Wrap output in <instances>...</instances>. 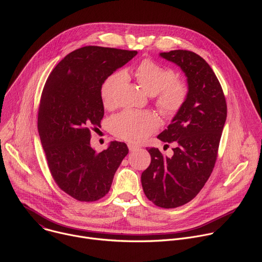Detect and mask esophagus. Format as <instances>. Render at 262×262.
<instances>
[{
  "label": "esophagus",
  "instance_id": "34e87169",
  "mask_svg": "<svg viewBox=\"0 0 262 262\" xmlns=\"http://www.w3.org/2000/svg\"><path fill=\"white\" fill-rule=\"evenodd\" d=\"M127 146H128V149H129L130 151H135V150H138V149L140 148L138 145H135V144H130V143H129Z\"/></svg>",
  "mask_w": 262,
  "mask_h": 262
}]
</instances>
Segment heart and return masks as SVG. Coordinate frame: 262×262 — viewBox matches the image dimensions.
Wrapping results in <instances>:
<instances>
[{"instance_id": "1", "label": "heart", "mask_w": 262, "mask_h": 262, "mask_svg": "<svg viewBox=\"0 0 262 262\" xmlns=\"http://www.w3.org/2000/svg\"><path fill=\"white\" fill-rule=\"evenodd\" d=\"M133 76L147 94H157V105L164 115L176 113L188 93L184 83L174 80L175 73L172 69L151 60L142 61L134 70ZM124 82L125 73L123 72L112 74L103 82L100 94L105 106L113 104L115 94ZM111 127L118 138L140 142L159 128V121L149 112L124 111L112 118Z\"/></svg>"}]
</instances>
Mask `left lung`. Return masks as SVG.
Returning a JSON list of instances; mask_svg holds the SVG:
<instances>
[{
  "label": "left lung",
  "mask_w": 262,
  "mask_h": 262,
  "mask_svg": "<svg viewBox=\"0 0 262 262\" xmlns=\"http://www.w3.org/2000/svg\"><path fill=\"white\" fill-rule=\"evenodd\" d=\"M176 64L188 83L186 97L167 129L158 138L174 143L173 156L148 149L151 163L142 173L146 197L164 208L181 206L194 199L209 178L215 164L227 105L211 67L199 55L183 50L160 53Z\"/></svg>",
  "instance_id": "1"
}]
</instances>
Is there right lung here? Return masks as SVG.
Here are the masks:
<instances>
[{
  "mask_svg": "<svg viewBox=\"0 0 262 262\" xmlns=\"http://www.w3.org/2000/svg\"><path fill=\"white\" fill-rule=\"evenodd\" d=\"M137 51L84 47L68 54L45 85L38 133L50 171L66 194L79 201H96L111 189L114 175L128 154L125 143L110 142L96 152L90 144L104 110L103 82L125 65Z\"/></svg>",
  "mask_w": 262,
  "mask_h": 262,
  "instance_id": "add662e5",
  "label": "right lung"
}]
</instances>
